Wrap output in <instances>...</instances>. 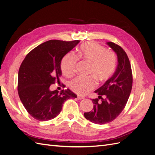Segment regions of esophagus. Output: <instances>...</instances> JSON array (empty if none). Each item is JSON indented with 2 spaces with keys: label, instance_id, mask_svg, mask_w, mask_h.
<instances>
[{
  "label": "esophagus",
  "instance_id": "obj_1",
  "mask_svg": "<svg viewBox=\"0 0 155 155\" xmlns=\"http://www.w3.org/2000/svg\"><path fill=\"white\" fill-rule=\"evenodd\" d=\"M77 98H78V100H81L84 99V97H82V96H78Z\"/></svg>",
  "mask_w": 155,
  "mask_h": 155
}]
</instances>
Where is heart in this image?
<instances>
[{
    "instance_id": "b5f03b06",
    "label": "heart",
    "mask_w": 155,
    "mask_h": 155,
    "mask_svg": "<svg viewBox=\"0 0 155 155\" xmlns=\"http://www.w3.org/2000/svg\"><path fill=\"white\" fill-rule=\"evenodd\" d=\"M77 56L79 59L90 63L88 74L92 75L97 81H107L115 72V54L112 51L106 50L97 42L88 41L82 44L77 48ZM76 63L77 58L72 54L64 56L61 63V69L65 76L70 77L74 74ZM93 77H78L70 82V87L78 94L85 95L95 87L96 82Z\"/></svg>"
}]
</instances>
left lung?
Returning a JSON list of instances; mask_svg holds the SVG:
<instances>
[{
	"label": "left lung",
	"mask_w": 155,
	"mask_h": 155,
	"mask_svg": "<svg viewBox=\"0 0 155 155\" xmlns=\"http://www.w3.org/2000/svg\"><path fill=\"white\" fill-rule=\"evenodd\" d=\"M107 44L116 54L118 66L112 76L94 91L98 94V98L92 100L93 110L84 113L87 120L100 125L109 123L120 114L127 102L133 86L132 70L127 55L119 45L112 42Z\"/></svg>",
	"instance_id": "obj_1"
}]
</instances>
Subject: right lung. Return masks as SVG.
<instances>
[{
	"label": "right lung",
	"instance_id": "add662e5",
	"mask_svg": "<svg viewBox=\"0 0 155 155\" xmlns=\"http://www.w3.org/2000/svg\"><path fill=\"white\" fill-rule=\"evenodd\" d=\"M79 40H50L37 46L27 54L18 74V94L27 112L37 120L55 118L64 102L77 95L70 89L51 91L50 87L59 82L61 63L64 56Z\"/></svg>",
	"mask_w": 155,
	"mask_h": 155
}]
</instances>
